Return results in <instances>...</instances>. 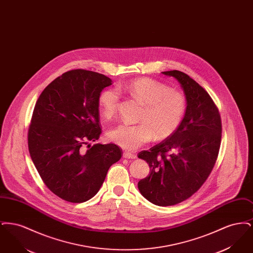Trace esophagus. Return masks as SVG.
<instances>
[{
	"label": "esophagus",
	"mask_w": 253,
	"mask_h": 253,
	"mask_svg": "<svg viewBox=\"0 0 253 253\" xmlns=\"http://www.w3.org/2000/svg\"><path fill=\"white\" fill-rule=\"evenodd\" d=\"M123 158H127V159H135L136 156L133 155L132 153L129 152H124L123 153Z\"/></svg>",
	"instance_id": "1"
}]
</instances>
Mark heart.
<instances>
[{"instance_id": "heart-1", "label": "heart", "mask_w": 253, "mask_h": 253, "mask_svg": "<svg viewBox=\"0 0 253 253\" xmlns=\"http://www.w3.org/2000/svg\"><path fill=\"white\" fill-rule=\"evenodd\" d=\"M126 92L143 105L139 124L122 122L108 132V138L121 148L133 151L151 141L169 137L183 121L187 100L175 90L148 78L136 79L127 84L118 86L101 93L98 99L102 117H113L119 105V93Z\"/></svg>"}]
</instances>
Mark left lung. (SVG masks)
Here are the masks:
<instances>
[{
  "mask_svg": "<svg viewBox=\"0 0 253 253\" xmlns=\"http://www.w3.org/2000/svg\"><path fill=\"white\" fill-rule=\"evenodd\" d=\"M162 74L179 83L187 109L174 133L138 154L149 164L150 174L137 186L148 201L165 207L188 199L207 180L216 162L222 124L218 109L202 86L181 71Z\"/></svg>",
  "mask_w": 253,
  "mask_h": 253,
  "instance_id": "left-lung-1",
  "label": "left lung"
}]
</instances>
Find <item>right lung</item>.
I'll list each match as a JSON object with an SVG mask.
<instances>
[{"label": "right lung", "mask_w": 253, "mask_h": 253, "mask_svg": "<svg viewBox=\"0 0 253 253\" xmlns=\"http://www.w3.org/2000/svg\"><path fill=\"white\" fill-rule=\"evenodd\" d=\"M112 83L99 73L71 70L55 79L37 100L28 130L29 154L49 190L65 201L94 197L109 168L121 158L116 144L89 143L101 133L98 99Z\"/></svg>", "instance_id": "1"}]
</instances>
